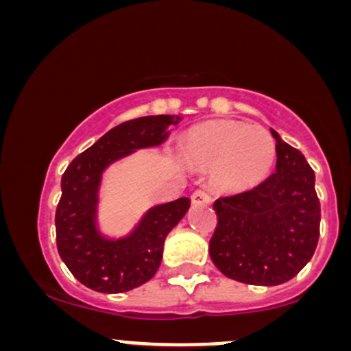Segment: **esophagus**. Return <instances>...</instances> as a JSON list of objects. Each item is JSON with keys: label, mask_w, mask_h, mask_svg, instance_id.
<instances>
[{"label": "esophagus", "mask_w": 351, "mask_h": 351, "mask_svg": "<svg viewBox=\"0 0 351 351\" xmlns=\"http://www.w3.org/2000/svg\"><path fill=\"white\" fill-rule=\"evenodd\" d=\"M193 204H209L211 203V193L208 188H198L191 195Z\"/></svg>", "instance_id": "obj_1"}]
</instances>
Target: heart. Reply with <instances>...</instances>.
<instances>
[{"label": "heart", "mask_w": 351, "mask_h": 351, "mask_svg": "<svg viewBox=\"0 0 351 351\" xmlns=\"http://www.w3.org/2000/svg\"><path fill=\"white\" fill-rule=\"evenodd\" d=\"M191 162L215 167V178L226 189H247L261 183L276 162V140L267 128L237 120H209L184 136Z\"/></svg>", "instance_id": "b5f03b06"}]
</instances>
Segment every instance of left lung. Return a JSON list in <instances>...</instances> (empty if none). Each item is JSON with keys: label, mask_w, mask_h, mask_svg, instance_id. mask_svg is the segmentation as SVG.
Instances as JSON below:
<instances>
[{"label": "left lung", "mask_w": 351, "mask_h": 351, "mask_svg": "<svg viewBox=\"0 0 351 351\" xmlns=\"http://www.w3.org/2000/svg\"><path fill=\"white\" fill-rule=\"evenodd\" d=\"M276 138V171L259 186L215 201L217 224L209 256L224 276L243 284L279 285L295 277L315 252L320 201L305 156Z\"/></svg>", "instance_id": "left-lung-1"}]
</instances>
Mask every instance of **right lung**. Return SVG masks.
I'll use <instances>...</instances> for the list:
<instances>
[{
  "label": "right lung",
  "mask_w": 351,
  "mask_h": 351,
  "mask_svg": "<svg viewBox=\"0 0 351 351\" xmlns=\"http://www.w3.org/2000/svg\"><path fill=\"white\" fill-rule=\"evenodd\" d=\"M180 117L148 115L108 130L72 160L60 180L56 241L60 259L80 284L95 292L119 293L150 280L162 263L165 237L189 208V198L152 208L130 236L107 239L95 224L100 176L115 160L138 148L156 147Z\"/></svg>",
  "instance_id": "1"
}]
</instances>
